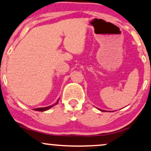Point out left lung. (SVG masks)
I'll return each mask as SVG.
<instances>
[{"mask_svg": "<svg viewBox=\"0 0 151 151\" xmlns=\"http://www.w3.org/2000/svg\"><path fill=\"white\" fill-rule=\"evenodd\" d=\"M100 111H104V112H105V111H104V110H101V109H100Z\"/></svg>", "mask_w": 151, "mask_h": 151, "instance_id": "obj_1", "label": "left lung"}]
</instances>
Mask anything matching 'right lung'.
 <instances>
[{
  "label": "right lung",
  "instance_id": "add662e5",
  "mask_svg": "<svg viewBox=\"0 0 151 151\" xmlns=\"http://www.w3.org/2000/svg\"><path fill=\"white\" fill-rule=\"evenodd\" d=\"M58 101H59V99L57 100V103L55 104H53V105H51V106H47V107H42V108H38V109H33V110H35V111H47V110L50 109V108H52V106H55L56 104H57V103H58Z\"/></svg>",
  "mask_w": 151,
  "mask_h": 151
}]
</instances>
